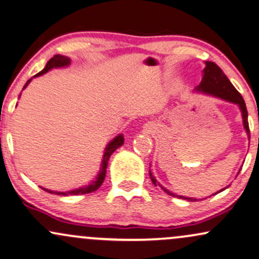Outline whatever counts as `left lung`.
Here are the masks:
<instances>
[{
  "label": "left lung",
  "mask_w": 259,
  "mask_h": 259,
  "mask_svg": "<svg viewBox=\"0 0 259 259\" xmlns=\"http://www.w3.org/2000/svg\"><path fill=\"white\" fill-rule=\"evenodd\" d=\"M195 92L214 96V98L222 99L224 101H228V102H232V104L238 105L240 111H241L242 123H244L246 134H247V136H250V127H248V120H247V108H246L244 99H242V96L240 95L238 90L234 88V85L230 83L228 77L223 73V71L221 70L214 62L205 61V67L204 70H202L201 82L197 88H195ZM149 177H151L152 182H153L154 186H159L160 188L163 189L165 193H167L169 195H172V197H177L181 199H186V200H189V201L197 200L195 198H188V197H183V195H177L175 193H171L170 191H167L166 188H164L163 186L159 185V182H158V181L155 180V177L152 175L151 171H149Z\"/></svg>",
  "instance_id": "obj_1"
}]
</instances>
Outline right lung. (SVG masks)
Listing matches in <instances>:
<instances>
[{
  "label": "right lung",
  "instance_id": "obj_1",
  "mask_svg": "<svg viewBox=\"0 0 259 259\" xmlns=\"http://www.w3.org/2000/svg\"><path fill=\"white\" fill-rule=\"evenodd\" d=\"M71 64V59L67 58V57H64V55H54L51 60L47 62L46 67L43 68L40 72H38L35 76L32 77V78H35V77H38V76H42V74H45L48 72V71H51L52 68H60V67H67L68 65ZM32 78H30L27 80L26 83H25L24 88H26L27 85H29V83L32 80ZM124 143V138L121 134L119 135L116 136L112 141L108 143L107 146H106L105 148V153H104V157H102V163H101V167H100V172L99 175L96 176V179L93 181L92 183H90L89 186H85V187H80V188H77V189H73V191H68V192H54V191H51V189H46V188H42L45 189L46 192L48 193H54V194H58V195H78V194H87V193H92V192H95L96 189L100 188V186L102 185V182H104L105 180V176H106V169H107V164H108V159H110L111 154L113 153L114 151H116L117 148H119L120 146H123Z\"/></svg>",
  "mask_w": 259,
  "mask_h": 259
}]
</instances>
